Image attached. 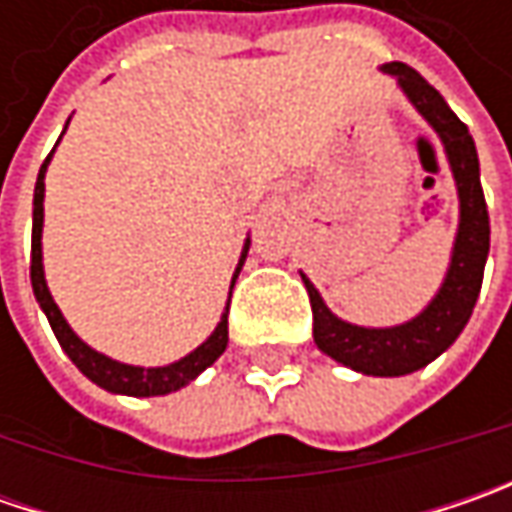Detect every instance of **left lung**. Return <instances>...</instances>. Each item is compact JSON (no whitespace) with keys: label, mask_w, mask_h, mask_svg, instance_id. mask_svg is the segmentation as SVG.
Instances as JSON below:
<instances>
[{"label":"left lung","mask_w":512,"mask_h":512,"mask_svg":"<svg viewBox=\"0 0 512 512\" xmlns=\"http://www.w3.org/2000/svg\"><path fill=\"white\" fill-rule=\"evenodd\" d=\"M382 73L393 76L407 102L442 142L447 165L459 193V227L450 250V265L436 296L402 325L364 327L339 319L325 305L322 293L302 273L313 307V342L333 362L362 376H407L439 359L473 316L490 250V216L484 205L479 153L470 130L450 110L444 96L424 76L402 62H387Z\"/></svg>","instance_id":"1"}]
</instances>
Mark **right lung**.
Returning <instances> with one entry per match:
<instances>
[{
	"label": "right lung",
	"instance_id": "obj_1",
	"mask_svg": "<svg viewBox=\"0 0 512 512\" xmlns=\"http://www.w3.org/2000/svg\"><path fill=\"white\" fill-rule=\"evenodd\" d=\"M70 125V119H68ZM65 125V130H68ZM62 130V133H65ZM62 139V136H59ZM59 145V142H56ZM56 150V148H53ZM53 150L45 159V165L39 168V176H36V190H33V239H30V285H33V296L42 307V313L48 316L50 327L56 333V339L62 344V350L68 353V359L90 382L99 384L102 390L108 393H119V396H136V399H148V396H168V393H176L182 390L185 384H190L199 373H205L210 364L216 362L227 347V310H230V293H233V285L242 273V265L247 259V250H250V236L245 239V247H242V256H239V265L233 270V279H230V293H227V305L219 325L213 327V333L207 336L205 342L199 344L196 350H190L187 356H182L179 362L162 364V367H139V364H125L110 359L105 353L93 350L88 342H82L73 327L68 325V319L62 316L59 305L53 302L50 296L48 282H45V265H42V227H45V173H48L50 159H53Z\"/></svg>",
	"mask_w": 512,
	"mask_h": 512
}]
</instances>
